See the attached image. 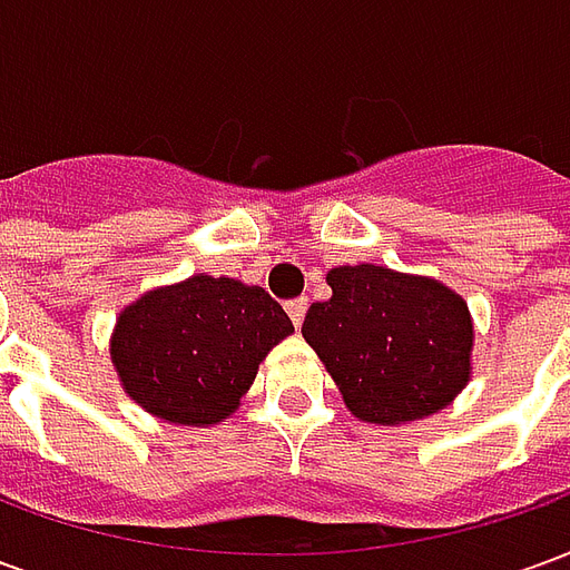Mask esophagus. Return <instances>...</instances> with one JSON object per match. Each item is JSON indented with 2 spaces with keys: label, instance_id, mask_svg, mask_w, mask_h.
<instances>
[{
  "label": "esophagus",
  "instance_id": "esophagus-1",
  "mask_svg": "<svg viewBox=\"0 0 570 570\" xmlns=\"http://www.w3.org/2000/svg\"><path fill=\"white\" fill-rule=\"evenodd\" d=\"M305 311H308V298H293V302H286V314H289V321H293V326H302V321H305Z\"/></svg>",
  "mask_w": 570,
  "mask_h": 570
}]
</instances>
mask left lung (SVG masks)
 <instances>
[{
    "label": "left lung",
    "instance_id": "obj_1",
    "mask_svg": "<svg viewBox=\"0 0 570 570\" xmlns=\"http://www.w3.org/2000/svg\"><path fill=\"white\" fill-rule=\"evenodd\" d=\"M330 302H314L302 335L342 391L351 415L406 424L452 403L470 382L473 321L433 277L384 265H338Z\"/></svg>",
    "mask_w": 570,
    "mask_h": 570
}]
</instances>
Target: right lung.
I'll return each mask as SVG.
<instances>
[{"mask_svg": "<svg viewBox=\"0 0 570 570\" xmlns=\"http://www.w3.org/2000/svg\"><path fill=\"white\" fill-rule=\"evenodd\" d=\"M293 321L262 286L195 274L118 314L112 363L155 419L204 428L228 419Z\"/></svg>", "mask_w": 570, "mask_h": 570, "instance_id": "obj_1", "label": "right lung"}]
</instances>
